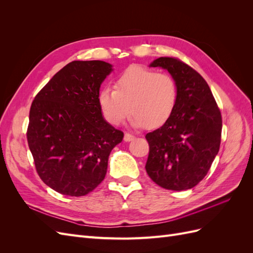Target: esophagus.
I'll list each match as a JSON object with an SVG mask.
<instances>
[{
  "mask_svg": "<svg viewBox=\"0 0 253 253\" xmlns=\"http://www.w3.org/2000/svg\"><path fill=\"white\" fill-rule=\"evenodd\" d=\"M124 139H125V141H131V140L134 139V135L129 134V133H126Z\"/></svg>",
  "mask_w": 253,
  "mask_h": 253,
  "instance_id": "obj_1",
  "label": "esophagus"
}]
</instances>
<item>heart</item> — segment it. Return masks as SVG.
<instances>
[{
  "label": "heart",
  "instance_id": "b5f03b06",
  "mask_svg": "<svg viewBox=\"0 0 253 253\" xmlns=\"http://www.w3.org/2000/svg\"><path fill=\"white\" fill-rule=\"evenodd\" d=\"M114 87H104L98 95L103 117L112 126L121 125L131 111L134 126L159 127L170 119L177 102V84L170 74L139 65L122 72Z\"/></svg>",
  "mask_w": 253,
  "mask_h": 253
}]
</instances>
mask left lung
I'll return each mask as SVG.
<instances>
[{
    "instance_id": "8db88e82",
    "label": "left lung",
    "mask_w": 253,
    "mask_h": 253,
    "mask_svg": "<svg viewBox=\"0 0 253 253\" xmlns=\"http://www.w3.org/2000/svg\"><path fill=\"white\" fill-rule=\"evenodd\" d=\"M150 66L171 74L177 102L170 119L145 135L150 147L145 170L164 189L188 190L204 179L217 155L221 114L208 83L181 60L160 57Z\"/></svg>"
}]
</instances>
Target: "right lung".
Instances as JSON below:
<instances>
[{"instance_id":"add662e5","label":"right lung","mask_w":253,"mask_h":253,"mask_svg":"<svg viewBox=\"0 0 253 253\" xmlns=\"http://www.w3.org/2000/svg\"><path fill=\"white\" fill-rule=\"evenodd\" d=\"M112 72L104 61H73L35 97L27 141L45 185L68 196L91 192L106 174L111 151L124 132L106 122L99 88Z\"/></svg>"}]
</instances>
